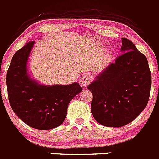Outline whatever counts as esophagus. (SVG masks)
<instances>
[{
    "instance_id": "obj_1",
    "label": "esophagus",
    "mask_w": 159,
    "mask_h": 159,
    "mask_svg": "<svg viewBox=\"0 0 159 159\" xmlns=\"http://www.w3.org/2000/svg\"><path fill=\"white\" fill-rule=\"evenodd\" d=\"M92 82V77L88 75H85L84 76L81 77L80 80V84L84 88H87L88 84Z\"/></svg>"
}]
</instances>
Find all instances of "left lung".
I'll list each match as a JSON object with an SVG mask.
<instances>
[{"instance_id":"obj_1","label":"left lung","mask_w":159,"mask_h":159,"mask_svg":"<svg viewBox=\"0 0 159 159\" xmlns=\"http://www.w3.org/2000/svg\"><path fill=\"white\" fill-rule=\"evenodd\" d=\"M121 55L88 85L93 98L91 110L101 125L119 127L128 124L147 107L151 74L145 55L127 38H122Z\"/></svg>"}]
</instances>
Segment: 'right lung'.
<instances>
[{
  "instance_id": "right-lung-1",
  "label": "right lung",
  "mask_w": 159,
  "mask_h": 159,
  "mask_svg": "<svg viewBox=\"0 0 159 159\" xmlns=\"http://www.w3.org/2000/svg\"><path fill=\"white\" fill-rule=\"evenodd\" d=\"M34 43L29 42L12 57L6 75L8 100L24 123L38 130H50L62 124L69 102L83 89L78 83L45 86L32 80L27 62Z\"/></svg>"
}]
</instances>
